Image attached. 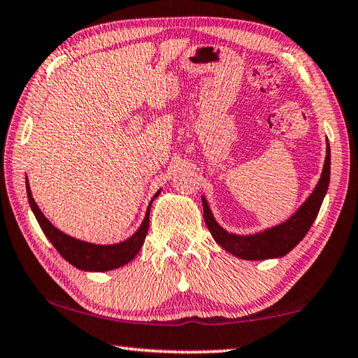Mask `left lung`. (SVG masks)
Wrapping results in <instances>:
<instances>
[{
    "instance_id": "obj_1",
    "label": "left lung",
    "mask_w": 358,
    "mask_h": 358,
    "mask_svg": "<svg viewBox=\"0 0 358 358\" xmlns=\"http://www.w3.org/2000/svg\"><path fill=\"white\" fill-rule=\"evenodd\" d=\"M330 182V146L327 143V155H325L324 169L308 199L300 206L299 210L289 220L278 224V227L268 228L262 233L253 236H237L224 231L220 224L215 222L214 215L208 206V201L203 196L204 222L208 224L212 237L222 248L227 250L237 258L248 261H261L271 258H281L297 245L308 233L313 222L316 220L317 212L321 209L325 193H327Z\"/></svg>"
}]
</instances>
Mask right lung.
Listing matches in <instances>:
<instances>
[{"label":"right lung","mask_w":358,"mask_h":358,"mask_svg":"<svg viewBox=\"0 0 358 358\" xmlns=\"http://www.w3.org/2000/svg\"><path fill=\"white\" fill-rule=\"evenodd\" d=\"M27 193H28V201H29L31 209H33L37 222H39L41 228L43 231V234H45L47 239L53 243V247L58 250V253L62 256V258L71 262L72 266L80 268V271L106 272V271H113V268L122 267L135 258L136 253L140 252V248L143 247L144 239H146V234L149 229V210L154 199L149 204V208L146 210V217H144L140 229H138L134 236L129 237L127 241H124L121 243H115V245H96V243L75 239V237L67 236L58 228H55L53 224L47 220V217L42 214L41 209L37 208L34 198L31 195L28 179H27ZM159 193L160 190L155 193L154 198H157Z\"/></svg>","instance_id":"1"}]
</instances>
